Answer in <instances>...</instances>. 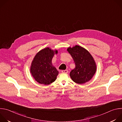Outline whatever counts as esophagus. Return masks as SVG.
I'll return each instance as SVG.
<instances>
[{"label": "esophagus", "mask_w": 122, "mask_h": 122, "mask_svg": "<svg viewBox=\"0 0 122 122\" xmlns=\"http://www.w3.org/2000/svg\"><path fill=\"white\" fill-rule=\"evenodd\" d=\"M61 72H62V73H67L68 72V71H67V70H62V71H61Z\"/></svg>", "instance_id": "1"}]
</instances>
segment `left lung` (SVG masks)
I'll return each mask as SVG.
<instances>
[{
	"mask_svg": "<svg viewBox=\"0 0 122 122\" xmlns=\"http://www.w3.org/2000/svg\"><path fill=\"white\" fill-rule=\"evenodd\" d=\"M67 51L75 64V68L70 73L72 81L78 84L89 81L97 71L96 63L92 55L87 50L79 45L69 47Z\"/></svg>",
	"mask_w": 122,
	"mask_h": 122,
	"instance_id": "1",
	"label": "left lung"
}]
</instances>
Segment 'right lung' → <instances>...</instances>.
<instances>
[{
	"label": "right lung",
	"instance_id": "add662e5",
	"mask_svg": "<svg viewBox=\"0 0 122 122\" xmlns=\"http://www.w3.org/2000/svg\"><path fill=\"white\" fill-rule=\"evenodd\" d=\"M57 53V50L47 47L41 50L35 56L30 66V72L39 83L48 85L56 79L59 72L51 61L55 54Z\"/></svg>",
	"mask_w": 122,
	"mask_h": 122
}]
</instances>
